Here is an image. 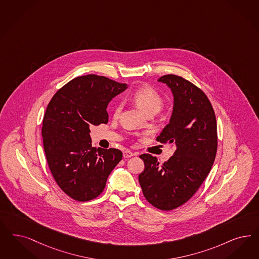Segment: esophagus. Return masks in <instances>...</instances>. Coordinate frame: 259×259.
I'll use <instances>...</instances> for the list:
<instances>
[{
  "label": "esophagus",
  "mask_w": 259,
  "mask_h": 259,
  "mask_svg": "<svg viewBox=\"0 0 259 259\" xmlns=\"http://www.w3.org/2000/svg\"><path fill=\"white\" fill-rule=\"evenodd\" d=\"M133 156H134V153L130 151V150H125V151H123V157L124 158H131Z\"/></svg>",
  "instance_id": "obj_1"
}]
</instances>
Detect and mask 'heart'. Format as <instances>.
Returning <instances> with one entry per match:
<instances>
[{
	"mask_svg": "<svg viewBox=\"0 0 259 259\" xmlns=\"http://www.w3.org/2000/svg\"><path fill=\"white\" fill-rule=\"evenodd\" d=\"M131 99L135 104L146 115L149 113H158L163 106V100L160 94L151 86H142L134 91L131 95ZM122 109V102L117 101L115 105L114 113L117 116Z\"/></svg>",
	"mask_w": 259,
	"mask_h": 259,
	"instance_id": "b5f03b06",
	"label": "heart"
}]
</instances>
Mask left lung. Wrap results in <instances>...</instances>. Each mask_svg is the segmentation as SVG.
Returning <instances> with one entry per match:
<instances>
[{"instance_id": "left-lung-1", "label": "left lung", "mask_w": 259, "mask_h": 259, "mask_svg": "<svg viewBox=\"0 0 259 259\" xmlns=\"http://www.w3.org/2000/svg\"><path fill=\"white\" fill-rule=\"evenodd\" d=\"M174 98L173 111L157 142L175 143L169 160L160 163L149 154L140 156L144 170L139 182L145 199L161 210H172L195 194L212 167L217 151V123L205 93L175 74L158 79Z\"/></svg>"}]
</instances>
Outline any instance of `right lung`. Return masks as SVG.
<instances>
[{"label":"right lung","instance_id":"1","mask_svg":"<svg viewBox=\"0 0 259 259\" xmlns=\"http://www.w3.org/2000/svg\"><path fill=\"white\" fill-rule=\"evenodd\" d=\"M127 84L105 76H78L58 90L43 119L46 158L56 184L73 200L86 202L103 191L121 161L118 149L92 146L90 126L107 123L108 103Z\"/></svg>","mask_w":259,"mask_h":259}]
</instances>
